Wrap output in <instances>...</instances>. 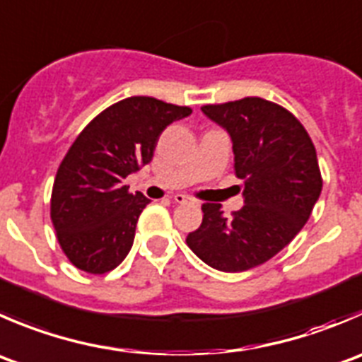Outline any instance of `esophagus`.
Masks as SVG:
<instances>
[{"mask_svg":"<svg viewBox=\"0 0 362 362\" xmlns=\"http://www.w3.org/2000/svg\"><path fill=\"white\" fill-rule=\"evenodd\" d=\"M173 199H175V202H177V203H187L191 198H189V196H185V194H177Z\"/></svg>","mask_w":362,"mask_h":362,"instance_id":"esophagus-1","label":"esophagus"}]
</instances>
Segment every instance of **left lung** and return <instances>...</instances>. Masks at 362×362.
Returning <instances> with one entry per match:
<instances>
[{
	"label": "left lung",
	"mask_w": 362,
	"mask_h": 362,
	"mask_svg": "<svg viewBox=\"0 0 362 362\" xmlns=\"http://www.w3.org/2000/svg\"><path fill=\"white\" fill-rule=\"evenodd\" d=\"M202 111L230 132L244 206L226 217L219 203H203L202 224L185 242L206 265L242 272L278 255L310 219L324 184L317 150L304 125L270 100L244 97Z\"/></svg>",
	"instance_id": "1"
}]
</instances>
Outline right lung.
Segmentation results:
<instances>
[{"mask_svg": "<svg viewBox=\"0 0 362 362\" xmlns=\"http://www.w3.org/2000/svg\"><path fill=\"white\" fill-rule=\"evenodd\" d=\"M192 113L153 97H129L106 107L63 157L51 192V221L69 262L88 274L117 269L134 242L148 198L125 178L148 164L159 136Z\"/></svg>", "mask_w": 362, "mask_h": 362, "instance_id": "right-lung-1", "label": "right lung"}]
</instances>
